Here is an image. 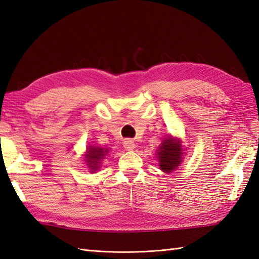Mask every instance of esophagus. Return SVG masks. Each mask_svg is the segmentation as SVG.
I'll use <instances>...</instances> for the list:
<instances>
[{"label": "esophagus", "mask_w": 259, "mask_h": 259, "mask_svg": "<svg viewBox=\"0 0 259 259\" xmlns=\"http://www.w3.org/2000/svg\"><path fill=\"white\" fill-rule=\"evenodd\" d=\"M123 147H124V149H125V150L130 151V150H134L136 146H135V142H134L133 140L126 139V140L123 142Z\"/></svg>", "instance_id": "1"}]
</instances>
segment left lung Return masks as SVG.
I'll return each instance as SVG.
<instances>
[{
	"label": "left lung",
	"instance_id": "1",
	"mask_svg": "<svg viewBox=\"0 0 259 259\" xmlns=\"http://www.w3.org/2000/svg\"><path fill=\"white\" fill-rule=\"evenodd\" d=\"M157 157L159 168L163 172H172L175 169H177L180 166L184 159V150L181 141L172 138L171 136L164 139L157 150Z\"/></svg>",
	"mask_w": 259,
	"mask_h": 259
}]
</instances>
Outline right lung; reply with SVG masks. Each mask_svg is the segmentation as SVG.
Segmentation results:
<instances>
[{
  "instance_id": "right-lung-1",
  "label": "right lung",
  "mask_w": 259,
  "mask_h": 259,
  "mask_svg": "<svg viewBox=\"0 0 259 259\" xmlns=\"http://www.w3.org/2000/svg\"><path fill=\"white\" fill-rule=\"evenodd\" d=\"M108 148H101L96 146H89L87 148L84 160L87 162V166L89 167V170H91V172L97 171L99 167H100L101 160L108 155Z\"/></svg>"
}]
</instances>
